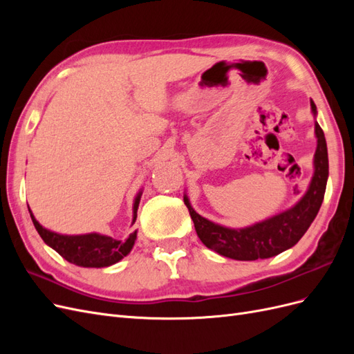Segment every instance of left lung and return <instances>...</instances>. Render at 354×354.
Listing matches in <instances>:
<instances>
[{"instance_id": "8db88e82", "label": "left lung", "mask_w": 354, "mask_h": 354, "mask_svg": "<svg viewBox=\"0 0 354 354\" xmlns=\"http://www.w3.org/2000/svg\"><path fill=\"white\" fill-rule=\"evenodd\" d=\"M312 112L316 116V104L310 100ZM315 134L317 147L315 153V173L304 196L292 208L281 214L255 223L243 229H230L212 223L192 208L187 196L185 203L195 224L199 239L207 248L223 257L241 261H252L259 259H270L294 246L316 218L324 202L326 181L329 174L328 149L322 128L315 122Z\"/></svg>"}]
</instances>
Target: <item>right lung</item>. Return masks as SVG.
<instances>
[{"mask_svg": "<svg viewBox=\"0 0 354 354\" xmlns=\"http://www.w3.org/2000/svg\"><path fill=\"white\" fill-rule=\"evenodd\" d=\"M140 198L142 192L136 196L134 201L133 223L137 218V208L138 203H140ZM30 218L42 241L51 246L56 252H59L63 259L81 267H108L118 263L125 255L130 254L137 238V230L130 233V236L125 241H118L99 233L72 234V236L71 234H59L42 227L32 212Z\"/></svg>", "mask_w": 354, "mask_h": 354, "instance_id": "obj_1", "label": "right lung"}]
</instances>
